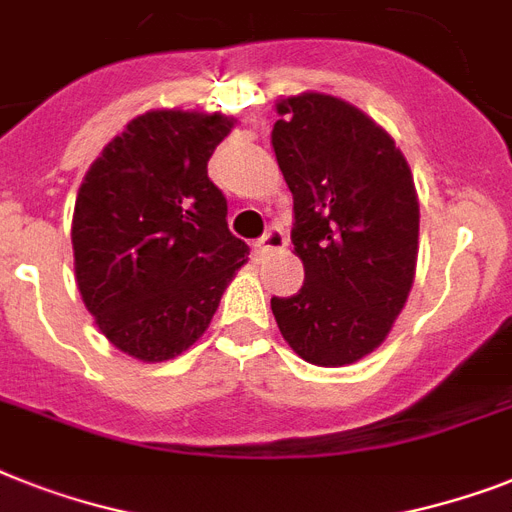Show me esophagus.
<instances>
[{"instance_id": "1", "label": "esophagus", "mask_w": 512, "mask_h": 512, "mask_svg": "<svg viewBox=\"0 0 512 512\" xmlns=\"http://www.w3.org/2000/svg\"><path fill=\"white\" fill-rule=\"evenodd\" d=\"M286 247V236L281 228H270V231H265V236L260 239V242L255 244V252L260 257L270 255V252H276V249H284Z\"/></svg>"}]
</instances>
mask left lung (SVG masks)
<instances>
[{"label":"left lung","instance_id":"obj_1","mask_svg":"<svg viewBox=\"0 0 512 512\" xmlns=\"http://www.w3.org/2000/svg\"><path fill=\"white\" fill-rule=\"evenodd\" d=\"M278 168L294 197L305 284L273 297L278 331L302 360L342 368L378 350L418 263V191L394 139L360 107L321 91L276 102Z\"/></svg>","mask_w":512,"mask_h":512}]
</instances>
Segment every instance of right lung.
Instances as JSON below:
<instances>
[{
  "instance_id": "obj_1",
  "label": "right lung",
  "mask_w": 512,
  "mask_h": 512,
  "mask_svg": "<svg viewBox=\"0 0 512 512\" xmlns=\"http://www.w3.org/2000/svg\"><path fill=\"white\" fill-rule=\"evenodd\" d=\"M234 128L223 112L149 110L91 162L73 210L83 305L112 347L165 363L205 334L249 247L228 231L207 160Z\"/></svg>"
}]
</instances>
